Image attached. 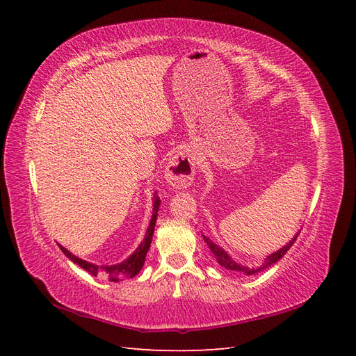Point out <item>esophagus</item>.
Masks as SVG:
<instances>
[{
	"instance_id": "34e87169",
	"label": "esophagus",
	"mask_w": 356,
	"mask_h": 356,
	"mask_svg": "<svg viewBox=\"0 0 356 356\" xmlns=\"http://www.w3.org/2000/svg\"><path fill=\"white\" fill-rule=\"evenodd\" d=\"M195 159L188 152H182L170 159L165 170V178L174 188H187L195 179Z\"/></svg>"
}]
</instances>
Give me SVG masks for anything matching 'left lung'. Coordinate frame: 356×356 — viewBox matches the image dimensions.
Listing matches in <instances>:
<instances>
[{
    "instance_id": "1",
    "label": "left lung",
    "mask_w": 356,
    "mask_h": 356,
    "mask_svg": "<svg viewBox=\"0 0 356 356\" xmlns=\"http://www.w3.org/2000/svg\"><path fill=\"white\" fill-rule=\"evenodd\" d=\"M298 233H300V232H298ZM298 233L294 236L293 241H289L285 246L281 248V250L273 252V254H270V255H267V257L264 258V261H263V264H261L260 267H246V266H242V264H239V263L233 261V258H232L227 252H225L221 246H218L217 243H213V242L208 238V236H204V234H202V236H203L204 243H207V245L209 246V250H211V252L213 254L215 260L218 261V264H220L221 267L227 268V270L241 272V273H245V275H255V273H258V272L264 270V268H267V267H272L275 263H277L279 260H281V258L286 254V251L289 250V248L293 246V243L296 242Z\"/></svg>"
}]
</instances>
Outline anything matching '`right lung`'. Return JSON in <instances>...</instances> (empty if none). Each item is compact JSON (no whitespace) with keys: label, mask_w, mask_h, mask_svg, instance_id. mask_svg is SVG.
Returning <instances> with one entry per match:
<instances>
[{"label":"right lung","mask_w":356,"mask_h":356,"mask_svg":"<svg viewBox=\"0 0 356 356\" xmlns=\"http://www.w3.org/2000/svg\"><path fill=\"white\" fill-rule=\"evenodd\" d=\"M159 207H160V199H159L157 193H156V195H154V204H153V217H152V221H149V225H148V229L145 232L144 241L139 243V246L136 248L135 252L129 258H126V260L122 261V263H117V264H113V266H96L93 263L84 261V260H81V258L72 255L68 250H65V248L60 246V245H59V248L62 250V252L70 258L71 261H74L75 264H79L81 268H84L86 272H89L93 276H104L111 282H118V281H124V279H129V277H134L139 272H141V268L145 263V255L149 250V245H152V239H153Z\"/></svg>","instance_id":"add662e5"}]
</instances>
